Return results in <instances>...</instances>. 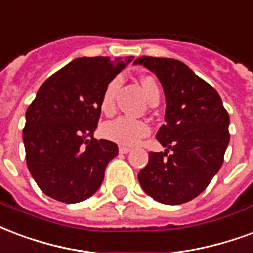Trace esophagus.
I'll use <instances>...</instances> for the list:
<instances>
[{
    "mask_svg": "<svg viewBox=\"0 0 253 253\" xmlns=\"http://www.w3.org/2000/svg\"><path fill=\"white\" fill-rule=\"evenodd\" d=\"M119 149L121 154H128V152H130V151H132V148H130V147H125V145H120Z\"/></svg>",
    "mask_w": 253,
    "mask_h": 253,
    "instance_id": "esophagus-1",
    "label": "esophagus"
}]
</instances>
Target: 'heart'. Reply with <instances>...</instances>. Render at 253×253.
Here are the masks:
<instances>
[{"mask_svg":"<svg viewBox=\"0 0 253 253\" xmlns=\"http://www.w3.org/2000/svg\"><path fill=\"white\" fill-rule=\"evenodd\" d=\"M119 82V78H114L105 87L102 101H101V109L105 113H109L113 109L114 95H116ZM141 86L144 88V93L148 101L156 95H159V86L152 77L141 78ZM101 133L105 139L114 141L117 144L133 145L149 133V126L143 120L130 119V117L123 116V117H117V119L105 123L101 128Z\"/></svg>","mask_w":253,"mask_h":253,"instance_id":"1","label":"heart"}]
</instances>
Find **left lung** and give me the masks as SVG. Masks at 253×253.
<instances>
[{"mask_svg":"<svg viewBox=\"0 0 253 253\" xmlns=\"http://www.w3.org/2000/svg\"><path fill=\"white\" fill-rule=\"evenodd\" d=\"M133 64L158 77L166 97L165 124L156 139L167 149L149 152L148 165L137 175L140 186L160 204L189 202L222 166L229 144V114L214 88L179 60L141 56Z\"/></svg>","mask_w":253,"mask_h":253,"instance_id":"8db88e82","label":"left lung"}]
</instances>
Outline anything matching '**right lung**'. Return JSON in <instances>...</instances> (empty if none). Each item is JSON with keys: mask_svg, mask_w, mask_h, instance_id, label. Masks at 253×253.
<instances>
[{"mask_svg": "<svg viewBox=\"0 0 253 253\" xmlns=\"http://www.w3.org/2000/svg\"><path fill=\"white\" fill-rule=\"evenodd\" d=\"M133 56L78 58L51 75L25 113L27 166L44 194L66 204L99 189L119 147L94 139L105 87Z\"/></svg>", "mask_w": 253, "mask_h": 253, "instance_id": "add662e5", "label": "right lung"}]
</instances>
